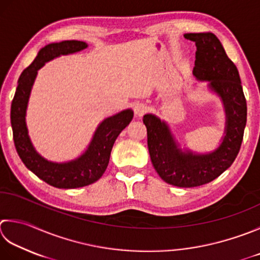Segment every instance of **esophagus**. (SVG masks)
Here are the masks:
<instances>
[{"instance_id": "34e87169", "label": "esophagus", "mask_w": 260, "mask_h": 260, "mask_svg": "<svg viewBox=\"0 0 260 260\" xmlns=\"http://www.w3.org/2000/svg\"><path fill=\"white\" fill-rule=\"evenodd\" d=\"M147 111V107L144 104H136L134 107V113L137 117L143 116Z\"/></svg>"}]
</instances>
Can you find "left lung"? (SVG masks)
Instances as JSON below:
<instances>
[{
    "mask_svg": "<svg viewBox=\"0 0 260 260\" xmlns=\"http://www.w3.org/2000/svg\"><path fill=\"white\" fill-rule=\"evenodd\" d=\"M196 45L192 74L217 95L224 108L225 126L220 144L210 152L181 147L167 121L153 114L143 116L147 147L155 171L168 184L189 188L205 185L222 175L236 160L247 123V103L237 66L212 32L185 34Z\"/></svg>",
    "mask_w": 260,
    "mask_h": 260,
    "instance_id": "obj_1",
    "label": "left lung"
}]
</instances>
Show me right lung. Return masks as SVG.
<instances>
[{"instance_id": "right-lung-1", "label": "right lung", "mask_w": 260, "mask_h": 260, "mask_svg": "<svg viewBox=\"0 0 260 260\" xmlns=\"http://www.w3.org/2000/svg\"><path fill=\"white\" fill-rule=\"evenodd\" d=\"M88 48V44L79 40H64L46 45L37 57L20 75L17 91L11 105V126L13 141L24 166L40 179L56 188H79L100 179L109 164L110 152L117 137L133 119L131 108L105 118L96 127L89 145L75 159L55 162L45 159L36 151L28 133L25 115L32 85L38 71L45 63L62 55H70Z\"/></svg>"}]
</instances>
